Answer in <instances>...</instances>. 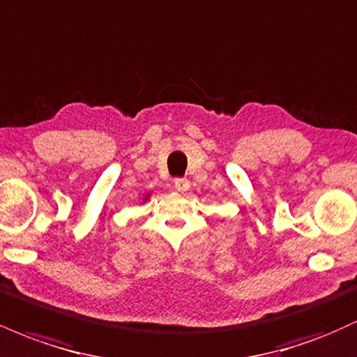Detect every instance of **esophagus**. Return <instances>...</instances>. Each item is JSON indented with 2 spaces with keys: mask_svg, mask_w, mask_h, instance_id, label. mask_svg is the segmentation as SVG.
Segmentation results:
<instances>
[{
  "mask_svg": "<svg viewBox=\"0 0 357 357\" xmlns=\"http://www.w3.org/2000/svg\"><path fill=\"white\" fill-rule=\"evenodd\" d=\"M174 188L178 191H181V192L188 191V190H190V181H188L186 178H176L174 179Z\"/></svg>",
  "mask_w": 357,
  "mask_h": 357,
  "instance_id": "esophagus-1",
  "label": "esophagus"
}]
</instances>
